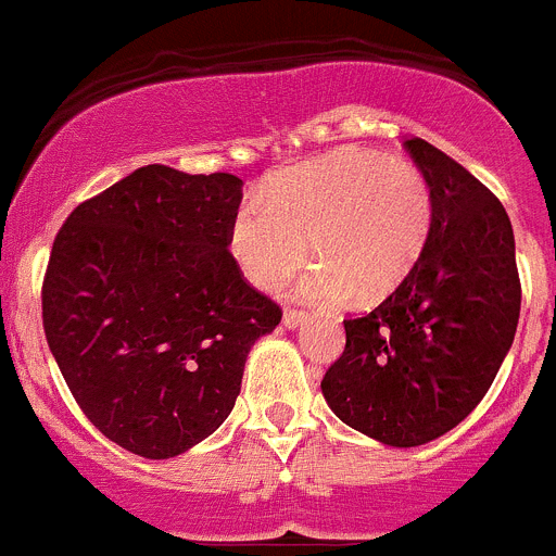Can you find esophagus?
Listing matches in <instances>:
<instances>
[{"instance_id": "34e87169", "label": "esophagus", "mask_w": 556, "mask_h": 556, "mask_svg": "<svg viewBox=\"0 0 556 556\" xmlns=\"http://www.w3.org/2000/svg\"><path fill=\"white\" fill-rule=\"evenodd\" d=\"M282 324H285V329H299V326L307 324V315L295 313V309H285Z\"/></svg>"}]
</instances>
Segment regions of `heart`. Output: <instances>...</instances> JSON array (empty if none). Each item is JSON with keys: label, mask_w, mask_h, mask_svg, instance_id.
<instances>
[{"label": "heart", "mask_w": 556, "mask_h": 556, "mask_svg": "<svg viewBox=\"0 0 556 556\" xmlns=\"http://www.w3.org/2000/svg\"><path fill=\"white\" fill-rule=\"evenodd\" d=\"M433 225L425 175L406 161L359 148L274 175L263 197L232 216L230 252L252 285L274 290L318 254L295 285L304 302L342 307L392 293L422 254Z\"/></svg>", "instance_id": "heart-1"}]
</instances>
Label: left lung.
<instances>
[{
	"label": "left lung",
	"mask_w": 556,
	"mask_h": 556,
	"mask_svg": "<svg viewBox=\"0 0 556 556\" xmlns=\"http://www.w3.org/2000/svg\"><path fill=\"white\" fill-rule=\"evenodd\" d=\"M433 197L408 277L365 318L320 389L331 412L389 447H419L464 422L494 383L521 313L516 238L502 202L425 139H406Z\"/></svg>",
	"instance_id": "obj_1"
}]
</instances>
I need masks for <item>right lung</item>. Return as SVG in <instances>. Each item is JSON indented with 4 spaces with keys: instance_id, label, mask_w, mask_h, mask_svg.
<instances>
[{
    "instance_id": "add662e5",
    "label": "right lung",
    "mask_w": 556,
    "mask_h": 556,
    "mask_svg": "<svg viewBox=\"0 0 556 556\" xmlns=\"http://www.w3.org/2000/svg\"><path fill=\"white\" fill-rule=\"evenodd\" d=\"M236 175L134 169L67 216L43 279V329L85 417L134 455L175 458L236 406L277 304L230 247Z\"/></svg>"
}]
</instances>
